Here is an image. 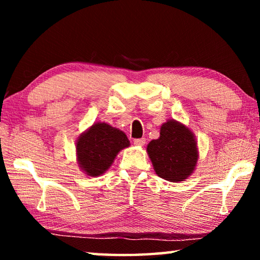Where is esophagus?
Masks as SVG:
<instances>
[{
	"label": "esophagus",
	"mask_w": 260,
	"mask_h": 260,
	"mask_svg": "<svg viewBox=\"0 0 260 260\" xmlns=\"http://www.w3.org/2000/svg\"><path fill=\"white\" fill-rule=\"evenodd\" d=\"M144 143H146V139H144V138L134 139V144H136V146H143Z\"/></svg>",
	"instance_id": "esophagus-1"
}]
</instances>
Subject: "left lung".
Segmentation results:
<instances>
[{"label":"left lung","mask_w":260,"mask_h":260,"mask_svg":"<svg viewBox=\"0 0 260 260\" xmlns=\"http://www.w3.org/2000/svg\"><path fill=\"white\" fill-rule=\"evenodd\" d=\"M147 151L158 177L172 182L188 178L199 158L192 133L174 120L161 126L159 139L152 140Z\"/></svg>","instance_id":"1"}]
</instances>
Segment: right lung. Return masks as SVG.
Here are the masks:
<instances>
[{
  "instance_id": "right-lung-1",
  "label": "right lung",
  "mask_w": 260,
  "mask_h": 260,
  "mask_svg": "<svg viewBox=\"0 0 260 260\" xmlns=\"http://www.w3.org/2000/svg\"><path fill=\"white\" fill-rule=\"evenodd\" d=\"M128 146L129 141L124 132L98 122L79 138L78 161L88 175L98 177L111 166L118 152Z\"/></svg>"
}]
</instances>
